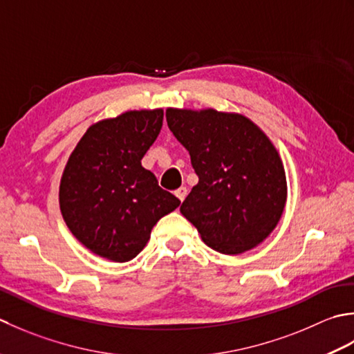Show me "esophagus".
I'll return each instance as SVG.
<instances>
[{"instance_id": "1", "label": "esophagus", "mask_w": 354, "mask_h": 354, "mask_svg": "<svg viewBox=\"0 0 354 354\" xmlns=\"http://www.w3.org/2000/svg\"><path fill=\"white\" fill-rule=\"evenodd\" d=\"M186 194H187V189L185 186H182V187H178V189L176 191V196H177V198L180 200V201H183L185 200V197H186Z\"/></svg>"}]
</instances>
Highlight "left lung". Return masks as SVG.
<instances>
[{"mask_svg": "<svg viewBox=\"0 0 354 354\" xmlns=\"http://www.w3.org/2000/svg\"><path fill=\"white\" fill-rule=\"evenodd\" d=\"M167 122L198 176L180 212L201 240L225 255L263 243L287 200L284 165L269 137L241 114L212 108H168Z\"/></svg>", "mask_w": 354, "mask_h": 354, "instance_id": "1", "label": "left lung"}]
</instances>
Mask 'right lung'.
<instances>
[{
    "label": "right lung",
    "instance_id": "right-lung-1",
    "mask_svg": "<svg viewBox=\"0 0 354 354\" xmlns=\"http://www.w3.org/2000/svg\"><path fill=\"white\" fill-rule=\"evenodd\" d=\"M163 110L127 111L91 125L70 154L59 185L64 221L84 246L125 263L140 254L151 229L178 207L142 158L157 139Z\"/></svg>",
    "mask_w": 354,
    "mask_h": 354
}]
</instances>
